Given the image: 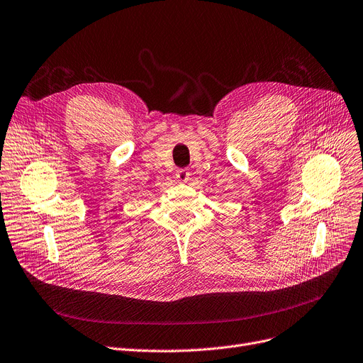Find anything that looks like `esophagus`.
I'll return each instance as SVG.
<instances>
[{"label":"esophagus","instance_id":"obj_1","mask_svg":"<svg viewBox=\"0 0 363 363\" xmlns=\"http://www.w3.org/2000/svg\"><path fill=\"white\" fill-rule=\"evenodd\" d=\"M177 179L182 184L186 182L188 179H190V172H188L186 169H178L177 170Z\"/></svg>","mask_w":363,"mask_h":363}]
</instances>
